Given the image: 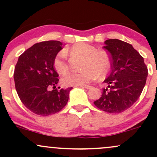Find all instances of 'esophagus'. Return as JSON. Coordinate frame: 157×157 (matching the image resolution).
<instances>
[{
    "label": "esophagus",
    "instance_id": "esophagus-1",
    "mask_svg": "<svg viewBox=\"0 0 157 157\" xmlns=\"http://www.w3.org/2000/svg\"><path fill=\"white\" fill-rule=\"evenodd\" d=\"M80 87H83L86 89H90L91 88V86H89V85H84V86H80Z\"/></svg>",
    "mask_w": 157,
    "mask_h": 157
}]
</instances>
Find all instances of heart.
Instances as JSON below:
<instances>
[{
  "label": "heart",
  "mask_w": 157,
  "mask_h": 157,
  "mask_svg": "<svg viewBox=\"0 0 157 157\" xmlns=\"http://www.w3.org/2000/svg\"><path fill=\"white\" fill-rule=\"evenodd\" d=\"M71 52L84 57L80 72H68L63 77L62 82L66 86H80L97 80L100 75L105 77L111 67V57L107 52L97 49L95 46L86 43H78L71 48ZM54 67L60 75L68 70L66 54L61 51L54 59Z\"/></svg>",
  "instance_id": "obj_1"
}]
</instances>
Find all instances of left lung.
Listing matches in <instances>:
<instances>
[{"mask_svg": "<svg viewBox=\"0 0 157 157\" xmlns=\"http://www.w3.org/2000/svg\"><path fill=\"white\" fill-rule=\"evenodd\" d=\"M104 44L103 48L111 55V72L104 80L107 88L94 103L105 112L121 113L140 97L146 82L147 68L132 45L118 39L107 40Z\"/></svg>", "mask_w": 157, "mask_h": 157, "instance_id": "1", "label": "left lung"}]
</instances>
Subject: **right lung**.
<instances>
[{
	"instance_id": "1",
	"label": "right lung",
	"mask_w": 157,
	"mask_h": 157,
	"mask_svg": "<svg viewBox=\"0 0 157 157\" xmlns=\"http://www.w3.org/2000/svg\"><path fill=\"white\" fill-rule=\"evenodd\" d=\"M62 48L63 44L57 40L37 43L23 52L16 64V91L23 105L35 114H54L67 104L72 88L56 89L59 75L53 64L55 56ZM50 87L53 90L50 91Z\"/></svg>"
}]
</instances>
